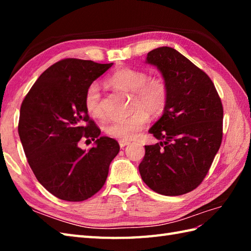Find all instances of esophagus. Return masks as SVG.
<instances>
[{
    "instance_id": "esophagus-1",
    "label": "esophagus",
    "mask_w": 251,
    "mask_h": 251,
    "mask_svg": "<svg viewBox=\"0 0 251 251\" xmlns=\"http://www.w3.org/2000/svg\"><path fill=\"white\" fill-rule=\"evenodd\" d=\"M119 143H120V147H121V149H124L126 146H128L130 142H129L128 140H120V141H119Z\"/></svg>"
}]
</instances>
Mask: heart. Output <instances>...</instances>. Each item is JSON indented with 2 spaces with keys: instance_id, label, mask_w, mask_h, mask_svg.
Returning a JSON list of instances; mask_svg holds the SVG:
<instances>
[{
  "instance_id": "b5f03b06",
  "label": "heart",
  "mask_w": 251,
  "mask_h": 251,
  "mask_svg": "<svg viewBox=\"0 0 251 251\" xmlns=\"http://www.w3.org/2000/svg\"><path fill=\"white\" fill-rule=\"evenodd\" d=\"M108 81L115 87L131 92V109H135L127 117L110 120L103 129L108 136L116 139L127 140L135 138L146 126L149 113L162 114L168 102V86L163 77H149L147 72L132 68H121L109 76ZM84 105L87 113L100 119L103 115L101 103V90L98 83H92L85 92Z\"/></svg>"
}]
</instances>
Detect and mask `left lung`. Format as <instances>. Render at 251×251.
Listing matches in <instances>:
<instances>
[{
  "label": "left lung",
  "mask_w": 251,
  "mask_h": 251,
  "mask_svg": "<svg viewBox=\"0 0 251 251\" xmlns=\"http://www.w3.org/2000/svg\"><path fill=\"white\" fill-rule=\"evenodd\" d=\"M147 63L166 81L168 102L149 130L161 141L145 146L139 172L156 193L182 195L201 183L221 146V99L210 77L172 47L148 52Z\"/></svg>",
  "instance_id": "8db88e82"
}]
</instances>
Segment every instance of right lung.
Segmentation results:
<instances>
[{"label": "right lung", "instance_id": "add662e5", "mask_svg": "<svg viewBox=\"0 0 251 251\" xmlns=\"http://www.w3.org/2000/svg\"><path fill=\"white\" fill-rule=\"evenodd\" d=\"M113 63L67 58L41 74L20 106L18 134L37 181L52 195L82 201L102 188L120 145L89 119L85 92ZM82 137L95 141L89 151Z\"/></svg>", "mask_w": 251, "mask_h": 251}]
</instances>
